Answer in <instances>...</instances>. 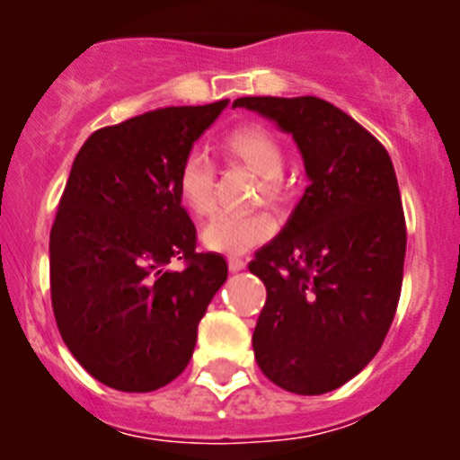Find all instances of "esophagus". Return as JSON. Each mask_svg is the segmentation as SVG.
Wrapping results in <instances>:
<instances>
[{
	"label": "esophagus",
	"mask_w": 460,
	"mask_h": 460,
	"mask_svg": "<svg viewBox=\"0 0 460 460\" xmlns=\"http://www.w3.org/2000/svg\"><path fill=\"white\" fill-rule=\"evenodd\" d=\"M226 262H229V271H234V273L243 271V269L247 267V262H244L243 258H235V256H231L229 260H226Z\"/></svg>",
	"instance_id": "34e87169"
}]
</instances>
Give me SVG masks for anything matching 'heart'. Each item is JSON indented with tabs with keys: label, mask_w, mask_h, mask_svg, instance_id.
I'll return each instance as SVG.
<instances>
[{
	"label": "heart",
	"mask_w": 460,
	"mask_h": 460,
	"mask_svg": "<svg viewBox=\"0 0 460 460\" xmlns=\"http://www.w3.org/2000/svg\"><path fill=\"white\" fill-rule=\"evenodd\" d=\"M222 151L234 160L244 162L260 178H264V196L269 200H280V175L285 169V151L282 144L264 127H240L231 131L222 142ZM180 202L193 216H207L216 204V164L200 148H193L180 162L175 175ZM276 217L267 211L249 213H217L200 231L204 249L216 253H247L267 243L276 234Z\"/></svg>",
	"instance_id": "obj_1"
}]
</instances>
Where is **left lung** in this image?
Here are the masks:
<instances>
[{"mask_svg": "<svg viewBox=\"0 0 460 460\" xmlns=\"http://www.w3.org/2000/svg\"><path fill=\"white\" fill-rule=\"evenodd\" d=\"M291 133L309 187L249 271L267 287L253 332L258 367L316 396L354 378L389 332L402 285L405 216L387 151L320 97H238Z\"/></svg>", "mask_w": 460, "mask_h": 460, "instance_id": "8db88e82", "label": "left lung"}]
</instances>
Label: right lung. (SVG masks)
<instances>
[{"label":"right lung","instance_id":"1","mask_svg":"<svg viewBox=\"0 0 460 460\" xmlns=\"http://www.w3.org/2000/svg\"><path fill=\"white\" fill-rule=\"evenodd\" d=\"M229 100L148 111L80 148L50 229V300L77 363L119 392H153L189 365L226 262L196 253L175 175ZM184 259L182 272L164 267Z\"/></svg>","mask_w":460,"mask_h":460}]
</instances>
